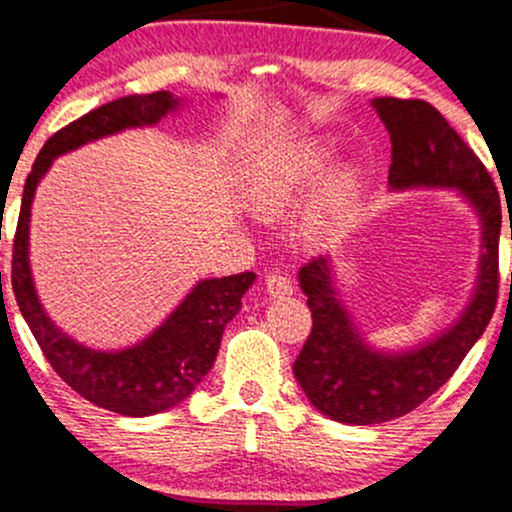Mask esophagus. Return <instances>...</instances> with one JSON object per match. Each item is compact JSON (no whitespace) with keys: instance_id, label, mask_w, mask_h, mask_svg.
<instances>
[{"instance_id":"1","label":"esophagus","mask_w":512,"mask_h":512,"mask_svg":"<svg viewBox=\"0 0 512 512\" xmlns=\"http://www.w3.org/2000/svg\"><path fill=\"white\" fill-rule=\"evenodd\" d=\"M265 289L272 299H284V296L294 294V284H291V279L284 277V274H269L265 279Z\"/></svg>"}]
</instances>
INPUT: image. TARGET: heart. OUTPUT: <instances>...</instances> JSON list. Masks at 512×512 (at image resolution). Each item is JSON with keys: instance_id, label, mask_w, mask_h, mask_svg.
I'll return each mask as SVG.
<instances>
[{"instance_id": "1", "label": "heart", "mask_w": 512, "mask_h": 512, "mask_svg": "<svg viewBox=\"0 0 512 512\" xmlns=\"http://www.w3.org/2000/svg\"><path fill=\"white\" fill-rule=\"evenodd\" d=\"M330 148L325 143L303 145L294 155L286 157L282 165L265 174L255 187L250 189V209L260 216H274L289 209L299 199L303 189L320 177L328 167ZM359 199V172L355 167L345 165L325 179L320 189L316 206H313V223L328 226V223L345 221L347 213Z\"/></svg>"}]
</instances>
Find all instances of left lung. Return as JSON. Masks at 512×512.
<instances>
[{
    "label": "left lung",
    "mask_w": 512,
    "mask_h": 512,
    "mask_svg": "<svg viewBox=\"0 0 512 512\" xmlns=\"http://www.w3.org/2000/svg\"><path fill=\"white\" fill-rule=\"evenodd\" d=\"M372 106L391 136V192L454 189L479 216L481 257L459 318L406 350H381L364 338L340 299L330 255L299 269L313 328L294 362V376L316 411L345 425L386 423L428 401L484 335L498 299L501 199L491 174L428 101L379 97Z\"/></svg>",
    "instance_id": "left-lung-1"
}]
</instances>
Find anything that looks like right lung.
Masks as SVG:
<instances>
[{
	"label": "right lung",
	"instance_id": "add662e5",
	"mask_svg": "<svg viewBox=\"0 0 512 512\" xmlns=\"http://www.w3.org/2000/svg\"><path fill=\"white\" fill-rule=\"evenodd\" d=\"M179 109L182 99L172 92L131 94L89 111L55 133L43 145L26 179L14 238L11 286L21 316L41 345L50 367L70 389L94 406L131 418L170 411L192 396L201 379L211 372L223 330L243 308V294L255 284V274L243 272L233 277L201 279L170 316L136 345L121 350H94L58 328L38 299L28 262L31 206L38 184L46 177L55 157L126 128L155 126Z\"/></svg>",
	"mask_w": 512,
	"mask_h": 512
}]
</instances>
